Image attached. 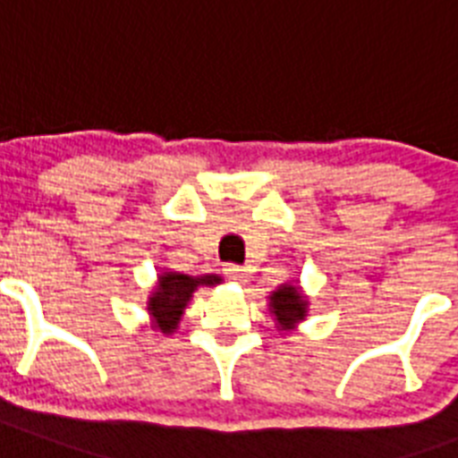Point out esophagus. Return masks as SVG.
I'll return each instance as SVG.
<instances>
[{"label": "esophagus", "instance_id": "esophagus-1", "mask_svg": "<svg viewBox=\"0 0 458 458\" xmlns=\"http://www.w3.org/2000/svg\"><path fill=\"white\" fill-rule=\"evenodd\" d=\"M223 273H225L230 280H235V283H244V280H247V273H244V268L237 264H228L225 268H223Z\"/></svg>", "mask_w": 458, "mask_h": 458}]
</instances>
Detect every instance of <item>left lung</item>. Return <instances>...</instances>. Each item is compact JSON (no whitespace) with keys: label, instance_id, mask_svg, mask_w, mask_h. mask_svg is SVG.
<instances>
[{"label":"left lung","instance_id":"1","mask_svg":"<svg viewBox=\"0 0 458 458\" xmlns=\"http://www.w3.org/2000/svg\"><path fill=\"white\" fill-rule=\"evenodd\" d=\"M271 306L273 313L278 316V323L283 327L293 326V323L301 320L306 313V301L301 300L300 290L293 285H283L278 293H273Z\"/></svg>","mask_w":458,"mask_h":458}]
</instances>
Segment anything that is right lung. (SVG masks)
Returning a JSON list of instances; mask_svg holds the SVG:
<instances>
[{
    "label": "right lung",
    "instance_id": "add662e5",
    "mask_svg": "<svg viewBox=\"0 0 458 458\" xmlns=\"http://www.w3.org/2000/svg\"><path fill=\"white\" fill-rule=\"evenodd\" d=\"M218 283H221L218 276L192 278V276H185V273H164L157 283V293L149 297V311L157 318L154 326L161 333L171 335L180 323V313H182L194 290L199 285H218Z\"/></svg>",
    "mask_w": 458,
    "mask_h": 458
}]
</instances>
